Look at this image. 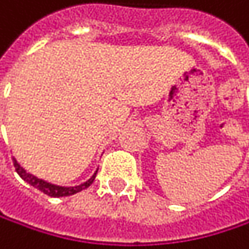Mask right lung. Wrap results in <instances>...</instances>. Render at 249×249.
I'll return each instance as SVG.
<instances>
[{
  "mask_svg": "<svg viewBox=\"0 0 249 249\" xmlns=\"http://www.w3.org/2000/svg\"><path fill=\"white\" fill-rule=\"evenodd\" d=\"M13 163H14V168H16L17 174L20 175V178H21L23 181H26L27 184H30L32 187L37 188L39 191H42L43 194H46V196H49V197H68V196L77 194V193H80V191L89 188V187L93 184V181H94V178H96V174H97V171H96L94 175H93L90 179H87L86 182H83V184H80V185H75V187H61V185H55V184L46 182V181H43V179H40V178L32 175V174H29L26 169H23V168L17 163L16 159H13Z\"/></svg>",
  "mask_w": 249,
  "mask_h": 249,
  "instance_id": "1",
  "label": "right lung"
}]
</instances>
